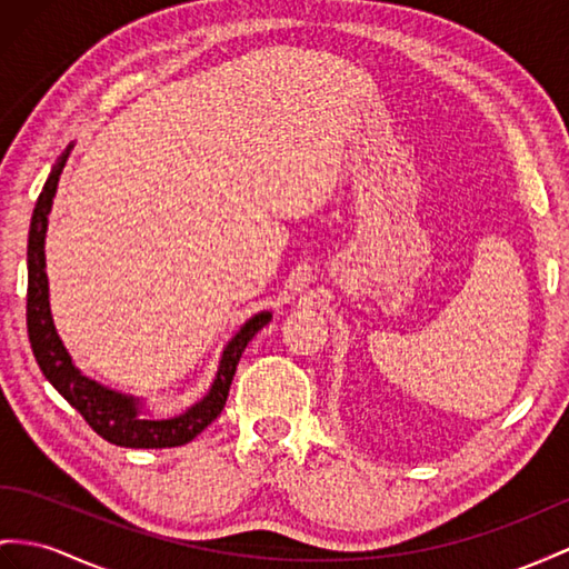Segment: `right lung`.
Returning a JSON list of instances; mask_svg holds the SVG:
<instances>
[{"mask_svg": "<svg viewBox=\"0 0 569 569\" xmlns=\"http://www.w3.org/2000/svg\"><path fill=\"white\" fill-rule=\"evenodd\" d=\"M69 149L57 160L48 182L36 201L31 230H28V300H26V325L28 341H31L33 356L46 375V380L60 391V395L74 406L103 440L118 447L132 449H163L180 447L192 442L194 437L211 426L221 416L228 391L232 385V375L240 362V356L252 341L254 333L271 322V312H259L240 327V331L223 348L221 362L213 377V385L207 397L174 418H151L141 416V401L137 397L122 395L110 387L86 377L67 353V348L54 329L50 315V293H48V273H46V232L48 216L52 209V199L60 182L62 168L69 158Z\"/></svg>", "mask_w": 569, "mask_h": 569, "instance_id": "obj_1", "label": "right lung"}]
</instances>
